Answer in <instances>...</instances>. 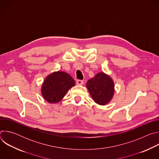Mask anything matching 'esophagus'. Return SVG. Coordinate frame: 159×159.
I'll use <instances>...</instances> for the list:
<instances>
[{"instance_id": "obj_1", "label": "esophagus", "mask_w": 159, "mask_h": 159, "mask_svg": "<svg viewBox=\"0 0 159 159\" xmlns=\"http://www.w3.org/2000/svg\"><path fill=\"white\" fill-rule=\"evenodd\" d=\"M76 83L77 85H83L84 84V81L82 80H77Z\"/></svg>"}]
</instances>
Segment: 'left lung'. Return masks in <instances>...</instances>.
Masks as SVG:
<instances>
[{
    "instance_id": "left-lung-1",
    "label": "left lung",
    "mask_w": 159,
    "mask_h": 159,
    "mask_svg": "<svg viewBox=\"0 0 159 159\" xmlns=\"http://www.w3.org/2000/svg\"><path fill=\"white\" fill-rule=\"evenodd\" d=\"M87 88L94 102L100 105L109 102L114 94V82L103 72H99L86 84Z\"/></svg>"
}]
</instances>
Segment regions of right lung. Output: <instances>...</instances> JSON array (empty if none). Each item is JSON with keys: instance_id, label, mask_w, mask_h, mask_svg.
<instances>
[{"instance_id": "obj_1", "label": "right lung", "mask_w": 159, "mask_h": 159, "mask_svg": "<svg viewBox=\"0 0 159 159\" xmlns=\"http://www.w3.org/2000/svg\"><path fill=\"white\" fill-rule=\"evenodd\" d=\"M74 85L75 81L70 75L63 72H55L44 79L41 87V94L48 102L57 103Z\"/></svg>"}]
</instances>
